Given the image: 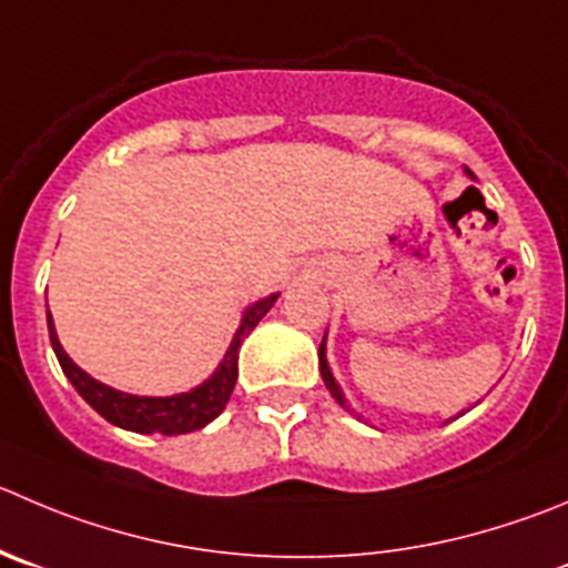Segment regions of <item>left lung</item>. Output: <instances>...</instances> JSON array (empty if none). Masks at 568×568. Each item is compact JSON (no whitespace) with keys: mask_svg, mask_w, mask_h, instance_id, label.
I'll return each instance as SVG.
<instances>
[{"mask_svg":"<svg viewBox=\"0 0 568 568\" xmlns=\"http://www.w3.org/2000/svg\"><path fill=\"white\" fill-rule=\"evenodd\" d=\"M466 172H468V170H466ZM468 175H471V172H468ZM471 178H474V175H471ZM317 359H321V376H323V382H326L328 393H332V396H334V402H337L339 407L351 409L348 404H345V396H343V390H339L337 379H334V376H332V368H328V362H326V337H323L321 351H317Z\"/></svg>","mask_w":568,"mask_h":568,"instance_id":"obj_1","label":"left lung"}]
</instances>
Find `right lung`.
I'll return each mask as SVG.
<instances>
[{
  "label": "right lung",
  "mask_w": 568,
  "mask_h": 568,
  "mask_svg": "<svg viewBox=\"0 0 568 568\" xmlns=\"http://www.w3.org/2000/svg\"><path fill=\"white\" fill-rule=\"evenodd\" d=\"M278 293L267 295V298L256 301L253 306H247L245 315H242L240 328H236L234 339H231L229 351H225L223 362L217 365L212 376H209L203 385H197L189 393H178V396H133V393L113 390V387L102 385V382L91 379L83 368H78L69 354L63 351L61 339L55 334V323L52 315L47 312V328H50V343L55 351L58 362H61L63 374L72 382L74 390L85 398V404L97 409L105 420H111L113 426H122V429L142 432V435H186V432L203 429L206 424H212L220 413L229 404L231 393L236 385V362H240V345L247 334L256 328V323L262 321L270 312V306L275 304Z\"/></svg>",
  "instance_id": "right-lung-1"
}]
</instances>
